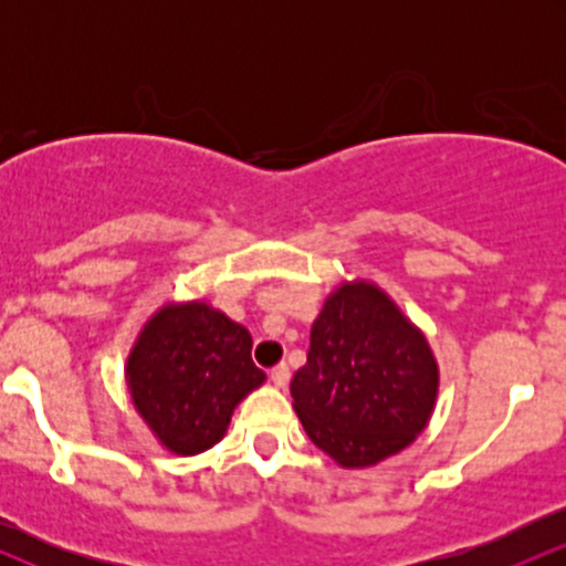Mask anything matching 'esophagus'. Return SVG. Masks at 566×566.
I'll return each instance as SVG.
<instances>
[{
    "label": "esophagus",
    "instance_id": "1",
    "mask_svg": "<svg viewBox=\"0 0 566 566\" xmlns=\"http://www.w3.org/2000/svg\"><path fill=\"white\" fill-rule=\"evenodd\" d=\"M271 382H274L276 388H284L290 382V367L287 365H276L271 369Z\"/></svg>",
    "mask_w": 566,
    "mask_h": 566
}]
</instances>
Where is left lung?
Here are the masks:
<instances>
[{
  "label": "left lung",
  "instance_id": "obj_1",
  "mask_svg": "<svg viewBox=\"0 0 566 566\" xmlns=\"http://www.w3.org/2000/svg\"><path fill=\"white\" fill-rule=\"evenodd\" d=\"M308 439L340 469H373L418 439L439 399L431 343L386 290L340 282L311 327L290 382Z\"/></svg>",
  "mask_w": 566,
  "mask_h": 566
}]
</instances>
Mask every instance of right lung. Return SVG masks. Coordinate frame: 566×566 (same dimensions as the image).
<instances>
[{"instance_id":"1","label":"right lung","mask_w":566,"mask_h":566,"mask_svg":"<svg viewBox=\"0 0 566 566\" xmlns=\"http://www.w3.org/2000/svg\"><path fill=\"white\" fill-rule=\"evenodd\" d=\"M252 335L207 301L159 305L125 361L133 407L167 452L191 458L226 437L233 409L265 382Z\"/></svg>"}]
</instances>
